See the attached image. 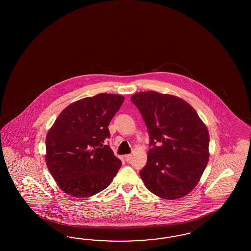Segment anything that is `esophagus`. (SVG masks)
I'll return each instance as SVG.
<instances>
[{"label":"esophagus","instance_id":"34e87169","mask_svg":"<svg viewBox=\"0 0 251 251\" xmlns=\"http://www.w3.org/2000/svg\"><path fill=\"white\" fill-rule=\"evenodd\" d=\"M124 157H125V160H126L127 162H129L130 160L132 159V155H131V154H126Z\"/></svg>","mask_w":251,"mask_h":251}]
</instances>
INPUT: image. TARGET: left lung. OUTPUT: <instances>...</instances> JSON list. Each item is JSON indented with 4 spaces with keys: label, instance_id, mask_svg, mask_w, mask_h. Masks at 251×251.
Here are the masks:
<instances>
[{
    "label": "left lung",
    "instance_id": "8db88e82",
    "mask_svg": "<svg viewBox=\"0 0 251 251\" xmlns=\"http://www.w3.org/2000/svg\"><path fill=\"white\" fill-rule=\"evenodd\" d=\"M150 134L147 163L140 176L154 195L176 200L197 185L209 161V131L196 110L182 99L155 91L130 98Z\"/></svg>",
    "mask_w": 251,
    "mask_h": 251
}]
</instances>
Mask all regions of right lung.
<instances>
[{"label": "right lung", "mask_w": 251, "mask_h": 251, "mask_svg": "<svg viewBox=\"0 0 251 251\" xmlns=\"http://www.w3.org/2000/svg\"><path fill=\"white\" fill-rule=\"evenodd\" d=\"M125 98L102 93L66 106L46 137V165L58 187L72 197L105 190L122 167L104 145L107 129Z\"/></svg>", "instance_id": "right-lung-1"}]
</instances>
